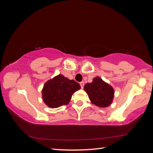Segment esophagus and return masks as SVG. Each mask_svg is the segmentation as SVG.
<instances>
[{"mask_svg": "<svg viewBox=\"0 0 153 153\" xmlns=\"http://www.w3.org/2000/svg\"><path fill=\"white\" fill-rule=\"evenodd\" d=\"M79 84H80V86H81V88H83L84 85H85V83L83 82V81H81V82L79 83Z\"/></svg>", "mask_w": 153, "mask_h": 153, "instance_id": "obj_1", "label": "esophagus"}]
</instances>
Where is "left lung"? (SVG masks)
<instances>
[{
  "label": "left lung",
  "instance_id": "1",
  "mask_svg": "<svg viewBox=\"0 0 153 153\" xmlns=\"http://www.w3.org/2000/svg\"><path fill=\"white\" fill-rule=\"evenodd\" d=\"M84 90L93 104L99 107H108L111 104L114 90L100 77H95L91 83L85 84Z\"/></svg>",
  "mask_w": 153,
  "mask_h": 153
}]
</instances>
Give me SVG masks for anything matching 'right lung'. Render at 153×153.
Instances as JSON below:
<instances>
[{"label":"right lung","instance_id":"1","mask_svg":"<svg viewBox=\"0 0 153 153\" xmlns=\"http://www.w3.org/2000/svg\"><path fill=\"white\" fill-rule=\"evenodd\" d=\"M80 85L74 80H70L59 75L48 81L42 91L43 100L50 108H58L68 104L74 92L80 89Z\"/></svg>","mask_w":153,"mask_h":153}]
</instances>
